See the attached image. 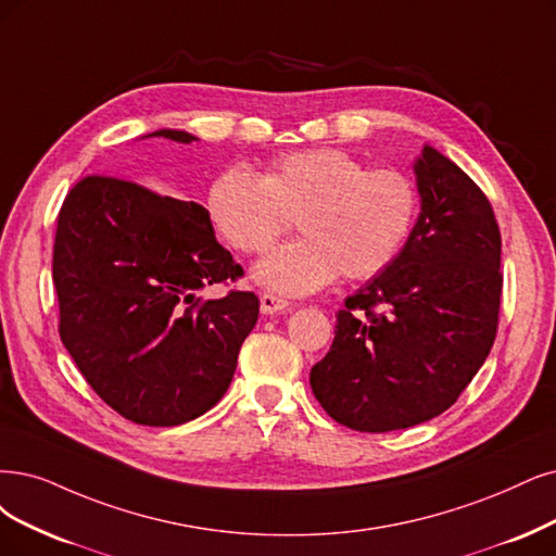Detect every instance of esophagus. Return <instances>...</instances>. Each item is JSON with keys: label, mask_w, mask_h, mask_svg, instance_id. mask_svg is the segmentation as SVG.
I'll list each match as a JSON object with an SVG mask.
<instances>
[{"label": "esophagus", "mask_w": 556, "mask_h": 556, "mask_svg": "<svg viewBox=\"0 0 556 556\" xmlns=\"http://www.w3.org/2000/svg\"><path fill=\"white\" fill-rule=\"evenodd\" d=\"M289 309H291V302L289 300H283V298L275 295V293H263L261 295V314L273 316V314H283V312H289Z\"/></svg>", "instance_id": "esophagus-1"}]
</instances>
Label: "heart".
I'll use <instances>...</instances> for the list:
<instances>
[{
  "label": "heart",
  "mask_w": 556,
  "mask_h": 556,
  "mask_svg": "<svg viewBox=\"0 0 556 556\" xmlns=\"http://www.w3.org/2000/svg\"><path fill=\"white\" fill-rule=\"evenodd\" d=\"M219 233L236 252L261 256L289 233L256 277L281 293H309L345 279L380 275L403 250L419 213L415 180L394 167L368 169L343 149L320 147L273 157L261 174L244 164L222 172L208 194Z\"/></svg>",
  "instance_id": "b5f03b06"
}]
</instances>
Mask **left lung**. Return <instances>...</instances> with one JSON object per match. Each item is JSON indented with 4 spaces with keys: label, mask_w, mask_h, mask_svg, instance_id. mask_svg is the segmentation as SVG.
I'll return each instance as SVG.
<instances>
[{
    "label": "left lung",
    "mask_w": 556,
    "mask_h": 556,
    "mask_svg": "<svg viewBox=\"0 0 556 556\" xmlns=\"http://www.w3.org/2000/svg\"><path fill=\"white\" fill-rule=\"evenodd\" d=\"M421 213L401 254L337 314L312 368L323 409L359 433L424 424L458 401L497 337L502 236L492 205L456 162L424 147Z\"/></svg>",
    "instance_id": "obj_1"
}]
</instances>
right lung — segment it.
<instances>
[{
	"instance_id": "right-lung-1",
	"label": "right lung",
	"mask_w": 556,
	"mask_h": 556,
	"mask_svg": "<svg viewBox=\"0 0 556 556\" xmlns=\"http://www.w3.org/2000/svg\"><path fill=\"white\" fill-rule=\"evenodd\" d=\"M238 277L242 267L194 201L89 174L61 203L52 254L61 343L93 392L135 424L192 421L229 389L258 298L199 291Z\"/></svg>"
}]
</instances>
